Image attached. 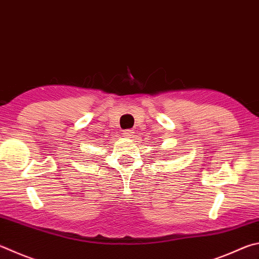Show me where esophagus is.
<instances>
[{"label": "esophagus", "instance_id": "esophagus-1", "mask_svg": "<svg viewBox=\"0 0 259 259\" xmlns=\"http://www.w3.org/2000/svg\"><path fill=\"white\" fill-rule=\"evenodd\" d=\"M134 130H125V131H123V137H126V138H133V136H134Z\"/></svg>", "mask_w": 259, "mask_h": 259}]
</instances>
